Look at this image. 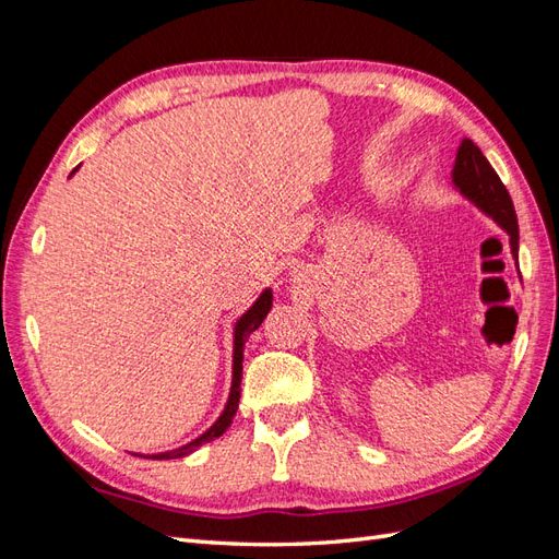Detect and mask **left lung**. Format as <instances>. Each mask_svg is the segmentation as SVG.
Masks as SVG:
<instances>
[{"instance_id":"1","label":"left lung","mask_w":559,"mask_h":559,"mask_svg":"<svg viewBox=\"0 0 559 559\" xmlns=\"http://www.w3.org/2000/svg\"><path fill=\"white\" fill-rule=\"evenodd\" d=\"M452 186L460 191L468 202H473L483 214H487L492 222L509 233V245L513 261L518 265V245H520V230H518V216L513 200L501 183L495 167L483 156V151L471 140H464L462 146L456 148V158L452 167Z\"/></svg>"}]
</instances>
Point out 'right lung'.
Returning a JSON list of instances; mask_svg holds the SVG:
<instances>
[{
    "label": "right lung",
    "mask_w": 559,
    "mask_h": 559,
    "mask_svg": "<svg viewBox=\"0 0 559 559\" xmlns=\"http://www.w3.org/2000/svg\"><path fill=\"white\" fill-rule=\"evenodd\" d=\"M79 167L81 165L74 167L70 177H74V173H79ZM270 308H273V289H270V286H267V289H263L261 296L251 302V308L247 312H242L238 317V321H235V326H233V378H230V392H228V401L224 405V411H222V415L216 417L214 425L207 431H202L198 438H193L191 443H183V445H179L175 450L154 452V454H140V452H132V454L144 456V460H156V462L181 460V456H189L198 448H202L205 443H212V441H216L218 436L226 433V429L233 425V417H235V413H238V403H240L245 343H247V337L263 324V319L267 317Z\"/></svg>",
    "instance_id": "add662e5"
}]
</instances>
